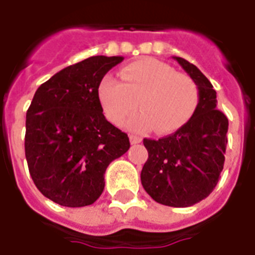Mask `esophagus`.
Masks as SVG:
<instances>
[{"label": "esophagus", "mask_w": 255, "mask_h": 255, "mask_svg": "<svg viewBox=\"0 0 255 255\" xmlns=\"http://www.w3.org/2000/svg\"><path fill=\"white\" fill-rule=\"evenodd\" d=\"M129 141H131V144H139L141 141V137L135 135H129Z\"/></svg>", "instance_id": "1"}]
</instances>
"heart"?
<instances>
[{
	"instance_id": "1",
	"label": "heart",
	"mask_w": 255,
	"mask_h": 255,
	"mask_svg": "<svg viewBox=\"0 0 255 255\" xmlns=\"http://www.w3.org/2000/svg\"><path fill=\"white\" fill-rule=\"evenodd\" d=\"M120 82L104 77L96 95L104 116L119 126L136 107L140 112L127 120L135 132L153 128L157 133H172L182 128L198 107L197 83L184 73L155 58H143L120 70Z\"/></svg>"
}]
</instances>
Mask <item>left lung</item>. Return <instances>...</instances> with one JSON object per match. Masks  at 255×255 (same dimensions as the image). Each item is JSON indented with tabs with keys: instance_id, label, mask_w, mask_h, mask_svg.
I'll return each mask as SVG.
<instances>
[{
	"instance_id": "1",
	"label": "left lung",
	"mask_w": 255,
	"mask_h": 255,
	"mask_svg": "<svg viewBox=\"0 0 255 255\" xmlns=\"http://www.w3.org/2000/svg\"><path fill=\"white\" fill-rule=\"evenodd\" d=\"M198 86L200 100L193 118L178 131L159 140L144 139L148 160L141 184L156 202L186 208L209 196L224 169L229 122L217 110L209 79L184 58L173 57Z\"/></svg>"
}]
</instances>
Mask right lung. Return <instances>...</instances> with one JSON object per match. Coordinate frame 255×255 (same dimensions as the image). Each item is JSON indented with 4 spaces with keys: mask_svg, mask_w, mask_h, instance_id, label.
<instances>
[{
    "mask_svg": "<svg viewBox=\"0 0 255 255\" xmlns=\"http://www.w3.org/2000/svg\"><path fill=\"white\" fill-rule=\"evenodd\" d=\"M123 57L96 55L69 66L38 87L26 112L25 155L45 197L62 206L91 205L111 161L129 139L103 115L96 90Z\"/></svg>",
    "mask_w": 255,
    "mask_h": 255,
    "instance_id": "1",
    "label": "right lung"
}]
</instances>
